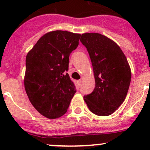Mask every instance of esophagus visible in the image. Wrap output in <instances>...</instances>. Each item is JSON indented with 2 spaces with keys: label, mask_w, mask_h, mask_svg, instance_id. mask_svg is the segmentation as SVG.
<instances>
[{
  "label": "esophagus",
  "mask_w": 150,
  "mask_h": 150,
  "mask_svg": "<svg viewBox=\"0 0 150 150\" xmlns=\"http://www.w3.org/2000/svg\"><path fill=\"white\" fill-rule=\"evenodd\" d=\"M77 82H78V85H79V87H80L81 85H82V80H78V81H77Z\"/></svg>",
  "instance_id": "obj_1"
}]
</instances>
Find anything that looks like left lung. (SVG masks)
<instances>
[{
    "label": "left lung",
    "mask_w": 150,
    "mask_h": 150,
    "mask_svg": "<svg viewBox=\"0 0 150 150\" xmlns=\"http://www.w3.org/2000/svg\"><path fill=\"white\" fill-rule=\"evenodd\" d=\"M80 42L89 54L95 79V88L84 100L97 116L112 114L123 104L128 93L131 70L119 46L99 33H85Z\"/></svg>",
    "instance_id": "8db88e82"
}]
</instances>
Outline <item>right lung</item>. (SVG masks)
<instances>
[{
    "instance_id": "add662e5",
    "label": "right lung",
    "mask_w": 150,
    "mask_h": 150,
    "mask_svg": "<svg viewBox=\"0 0 150 150\" xmlns=\"http://www.w3.org/2000/svg\"><path fill=\"white\" fill-rule=\"evenodd\" d=\"M80 36L68 31L49 32L26 56V93L35 109L49 119L63 116L76 92L75 84L65 72Z\"/></svg>"
}]
</instances>
